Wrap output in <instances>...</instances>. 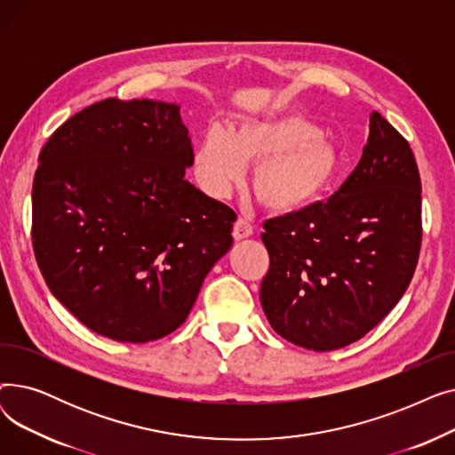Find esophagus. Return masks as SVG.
I'll list each match as a JSON object with an SVG mask.
<instances>
[{"mask_svg": "<svg viewBox=\"0 0 455 455\" xmlns=\"http://www.w3.org/2000/svg\"><path fill=\"white\" fill-rule=\"evenodd\" d=\"M252 234V225L247 221V220H237L235 223H234V230H232V235H234V240L235 242H240V240H245V237H249Z\"/></svg>", "mask_w": 455, "mask_h": 455, "instance_id": "34e87169", "label": "esophagus"}]
</instances>
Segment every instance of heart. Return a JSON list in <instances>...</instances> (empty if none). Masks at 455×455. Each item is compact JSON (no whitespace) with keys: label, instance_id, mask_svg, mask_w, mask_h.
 <instances>
[{"label":"heart","instance_id":"b5f03b06","mask_svg":"<svg viewBox=\"0 0 455 455\" xmlns=\"http://www.w3.org/2000/svg\"><path fill=\"white\" fill-rule=\"evenodd\" d=\"M252 164L259 203L276 213L315 203L336 180L341 153L336 143L302 116L243 117L228 132L212 127L194 156L197 184L210 197L225 199Z\"/></svg>","mask_w":455,"mask_h":455}]
</instances>
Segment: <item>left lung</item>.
Here are the masks:
<instances>
[{
	"label": "left lung",
	"instance_id": "obj_1",
	"mask_svg": "<svg viewBox=\"0 0 455 455\" xmlns=\"http://www.w3.org/2000/svg\"><path fill=\"white\" fill-rule=\"evenodd\" d=\"M360 164L326 203L264 223L269 271L259 300L276 333L326 352L362 339L413 278L422 243L419 167L374 112Z\"/></svg>",
	"mask_w": 455,
	"mask_h": 455
}]
</instances>
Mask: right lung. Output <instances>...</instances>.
Returning a JSON list of instances; mask_svg holds the SVG:
<instances>
[{"instance_id":"obj_1","label":"right lung","mask_w":455,"mask_h":455,"mask_svg":"<svg viewBox=\"0 0 455 455\" xmlns=\"http://www.w3.org/2000/svg\"><path fill=\"white\" fill-rule=\"evenodd\" d=\"M33 249L50 291L124 343L177 330L230 247L235 212L186 179L194 148L175 103L105 100L45 141Z\"/></svg>"}]
</instances>
